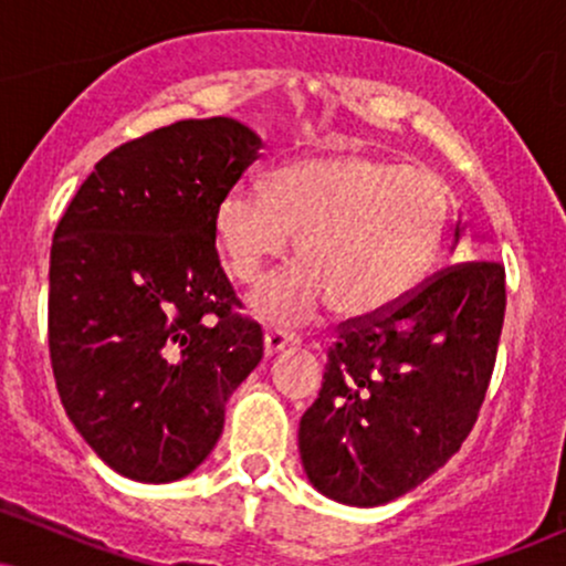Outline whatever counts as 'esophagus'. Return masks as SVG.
<instances>
[{"mask_svg":"<svg viewBox=\"0 0 566 566\" xmlns=\"http://www.w3.org/2000/svg\"><path fill=\"white\" fill-rule=\"evenodd\" d=\"M295 335H290V333H284V329H265V335H263V346H265V356H274L276 350H282V348H287V346H295Z\"/></svg>","mask_w":566,"mask_h":566,"instance_id":"obj_1","label":"esophagus"}]
</instances>
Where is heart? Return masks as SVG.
<instances>
[{
  "label": "heart",
  "mask_w": 566,
  "mask_h": 566,
  "mask_svg": "<svg viewBox=\"0 0 566 566\" xmlns=\"http://www.w3.org/2000/svg\"><path fill=\"white\" fill-rule=\"evenodd\" d=\"M216 229L237 282L261 279L290 252L301 263L265 279L252 314L295 324L333 305L367 319L418 287L447 231V193L431 172L359 151L311 154L271 175V188L237 184L220 199Z\"/></svg>",
  "instance_id": "1"
}]
</instances>
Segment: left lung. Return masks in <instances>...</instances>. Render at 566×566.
<instances>
[{
	"instance_id": "8db88e82",
	"label": "left lung",
	"mask_w": 566,
	"mask_h": 566,
	"mask_svg": "<svg viewBox=\"0 0 566 566\" xmlns=\"http://www.w3.org/2000/svg\"><path fill=\"white\" fill-rule=\"evenodd\" d=\"M503 314V265L465 261L378 316L343 322L297 431L308 482L373 509L439 471L476 423Z\"/></svg>"
}]
</instances>
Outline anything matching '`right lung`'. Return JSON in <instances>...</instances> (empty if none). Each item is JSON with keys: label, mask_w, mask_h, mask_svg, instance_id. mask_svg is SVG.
Masks as SVG:
<instances>
[{"label": "right lung", "mask_w": 566, "mask_h": 566, "mask_svg": "<svg viewBox=\"0 0 566 566\" xmlns=\"http://www.w3.org/2000/svg\"><path fill=\"white\" fill-rule=\"evenodd\" d=\"M263 140L229 116L122 143L63 212L50 250V359L71 423L143 484L178 482L223 433L263 359L216 250L223 193Z\"/></svg>", "instance_id": "add662e5"}]
</instances>
